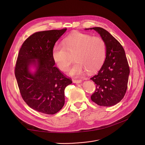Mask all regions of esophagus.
I'll list each match as a JSON object with an SVG mask.
<instances>
[{"label":"esophagus","instance_id":"34e87169","mask_svg":"<svg viewBox=\"0 0 145 145\" xmlns=\"http://www.w3.org/2000/svg\"><path fill=\"white\" fill-rule=\"evenodd\" d=\"M82 80L81 79H73V82L75 83H81Z\"/></svg>","mask_w":145,"mask_h":145}]
</instances>
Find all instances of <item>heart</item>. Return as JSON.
Returning a JSON list of instances; mask_svg holds the SVG:
<instances>
[{
  "mask_svg": "<svg viewBox=\"0 0 145 145\" xmlns=\"http://www.w3.org/2000/svg\"><path fill=\"white\" fill-rule=\"evenodd\" d=\"M106 52V44L102 38L76 32L66 37L63 43H56L52 55L59 69L66 71L70 63L69 54L74 53L76 62L69 69V74L81 76L86 71L93 73L102 66Z\"/></svg>",
  "mask_w": 145,
  "mask_h": 145,
  "instance_id": "b5f03b06",
  "label": "heart"
}]
</instances>
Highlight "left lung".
I'll return each instance as SVG.
<instances>
[{"label": "left lung", "instance_id": "left-lung-1", "mask_svg": "<svg viewBox=\"0 0 145 145\" xmlns=\"http://www.w3.org/2000/svg\"><path fill=\"white\" fill-rule=\"evenodd\" d=\"M93 29L105 42L106 59L96 74L90 79L96 85L95 92L91 99L102 106H112L123 98L127 88L130 69L121 44L105 29L95 27Z\"/></svg>", "mask_w": 145, "mask_h": 145}]
</instances>
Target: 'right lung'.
<instances>
[{"label": "right lung", "mask_w": 145, "mask_h": 145, "mask_svg": "<svg viewBox=\"0 0 145 145\" xmlns=\"http://www.w3.org/2000/svg\"><path fill=\"white\" fill-rule=\"evenodd\" d=\"M67 29L38 32L30 36L20 49L14 74L23 99L32 109L53 115L65 104V89L71 78L55 65L52 49ZM34 65L35 73L29 68Z\"/></svg>", "instance_id": "right-lung-1"}]
</instances>
